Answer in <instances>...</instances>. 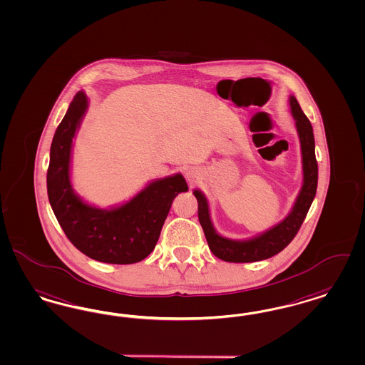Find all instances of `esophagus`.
<instances>
[{
  "mask_svg": "<svg viewBox=\"0 0 365 365\" xmlns=\"http://www.w3.org/2000/svg\"><path fill=\"white\" fill-rule=\"evenodd\" d=\"M187 176H188L189 181H192V182H193V180H195V178H193V175H192V173H190V172H189V173H188V175H187Z\"/></svg>",
  "mask_w": 365,
  "mask_h": 365,
  "instance_id": "esophagus-1",
  "label": "esophagus"
}]
</instances>
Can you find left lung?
I'll return each instance as SVG.
<instances>
[{"mask_svg":"<svg viewBox=\"0 0 365 365\" xmlns=\"http://www.w3.org/2000/svg\"><path fill=\"white\" fill-rule=\"evenodd\" d=\"M291 112L297 120V134L300 138L302 157H303V187L297 196V202L291 214L282 223L258 235L253 240L237 242L220 237L216 232L208 212V204L202 192L195 190L193 195L197 199V215L202 225L205 240L214 256L227 262H255L267 259L280 253L295 238L302 223L304 222L310 210L311 202L317 193L318 185V163L315 158V140L312 134V125L307 116L303 113L297 98H289Z\"/></svg>","mask_w":365,"mask_h":365,"instance_id":"1","label":"left lung"}]
</instances>
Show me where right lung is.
<instances>
[{"label":"right lung","mask_w":365,"mask_h":365,"mask_svg":"<svg viewBox=\"0 0 365 365\" xmlns=\"http://www.w3.org/2000/svg\"><path fill=\"white\" fill-rule=\"evenodd\" d=\"M86 106V97L78 92L55 131L47 170L48 200L68 241L85 256L107 264H135L154 250L172 202L188 185L181 175L158 180L109 211L82 202L70 185L68 163Z\"/></svg>","instance_id":"1"}]
</instances>
